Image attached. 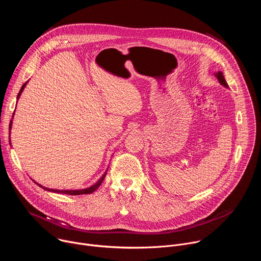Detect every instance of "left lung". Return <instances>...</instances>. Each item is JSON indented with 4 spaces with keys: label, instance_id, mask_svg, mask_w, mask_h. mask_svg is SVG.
<instances>
[{
    "label": "left lung",
    "instance_id": "left-lung-1",
    "mask_svg": "<svg viewBox=\"0 0 261 261\" xmlns=\"http://www.w3.org/2000/svg\"><path fill=\"white\" fill-rule=\"evenodd\" d=\"M214 75L218 79L219 83H220L223 87L228 88V85H227V83H226V81H225L224 76H223V73H222L221 71H219V72H217V73H214Z\"/></svg>",
    "mask_w": 261,
    "mask_h": 261
}]
</instances>
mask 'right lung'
Returning a JSON list of instances; mask_svg holds the SVG:
<instances>
[{"label": "right lung", "mask_w": 261, "mask_h": 261, "mask_svg": "<svg viewBox=\"0 0 261 261\" xmlns=\"http://www.w3.org/2000/svg\"><path fill=\"white\" fill-rule=\"evenodd\" d=\"M27 84H28V82L27 83H24L23 85H22V87H21V89H20V91H19V93H18V95H17V100L19 99V97H20V95H21V93H22V91H23V89L25 88V86H27ZM13 119V118H12ZM11 127H12V121L10 122V126H9V129L11 130ZM11 144V143H10ZM106 172H107V169H106V171L103 173V175L94 184V185H92L91 187H89V188H86V189H80V190H58V189H50V188H46V187H44V186H42V185H40V184H38L37 181H35L34 179V182H36L37 185L39 186V187H41L42 189H44V190H46V191H49V192H54V193H62V194H68V195H82V194H91V193H93L94 191H96L97 189H98V187L99 186L101 185V182L103 181V179H104V177H105V175H106Z\"/></svg>", "instance_id": "add662e5"}]
</instances>
